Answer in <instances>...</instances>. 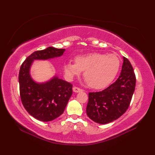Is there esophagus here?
<instances>
[{"mask_svg":"<svg viewBox=\"0 0 155 155\" xmlns=\"http://www.w3.org/2000/svg\"><path fill=\"white\" fill-rule=\"evenodd\" d=\"M73 91L74 92V93H79V92L83 91V90L81 89V88H78V87H73Z\"/></svg>","mask_w":155,"mask_h":155,"instance_id":"obj_1","label":"esophagus"}]
</instances>
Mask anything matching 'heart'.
<instances>
[{
	"mask_svg": "<svg viewBox=\"0 0 155 155\" xmlns=\"http://www.w3.org/2000/svg\"><path fill=\"white\" fill-rule=\"evenodd\" d=\"M120 67V61L117 55L93 52L78 56L74 58V62H66L63 69L68 80H72L84 71V77L88 85L95 89H101L114 79Z\"/></svg>",
	"mask_w": 155,
	"mask_h": 155,
	"instance_id": "heart-1",
	"label": "heart"
}]
</instances>
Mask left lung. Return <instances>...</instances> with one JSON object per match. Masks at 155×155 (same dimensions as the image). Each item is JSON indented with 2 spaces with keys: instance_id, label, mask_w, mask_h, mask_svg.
Here are the masks:
<instances>
[{
  "instance_id": "1",
  "label": "left lung",
  "mask_w": 155,
  "mask_h": 155,
  "mask_svg": "<svg viewBox=\"0 0 155 155\" xmlns=\"http://www.w3.org/2000/svg\"><path fill=\"white\" fill-rule=\"evenodd\" d=\"M135 84L136 76L133 66L126 57H123L118 79L103 91L88 93V117L99 124H107L117 120L129 107Z\"/></svg>"
}]
</instances>
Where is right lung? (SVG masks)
<instances>
[{"mask_svg":"<svg viewBox=\"0 0 155 155\" xmlns=\"http://www.w3.org/2000/svg\"><path fill=\"white\" fill-rule=\"evenodd\" d=\"M64 51V48L50 47L35 51L20 68V97L26 110L36 119L48 122L61 116L72 94V84L57 77L44 84L35 83L29 74L31 65L35 59L46 60L60 57Z\"/></svg>","mask_w":155,"mask_h":155,"instance_id":"right-lung-1","label":"right lung"}]
</instances>
